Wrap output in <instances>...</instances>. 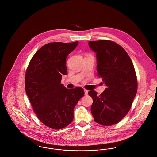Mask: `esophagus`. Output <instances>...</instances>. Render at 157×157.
Masks as SVG:
<instances>
[{"label":"esophagus","mask_w":157,"mask_h":157,"mask_svg":"<svg viewBox=\"0 0 157 157\" xmlns=\"http://www.w3.org/2000/svg\"><path fill=\"white\" fill-rule=\"evenodd\" d=\"M84 94H86V95H87V94H88L89 90H86V89H84Z\"/></svg>","instance_id":"1"}]
</instances>
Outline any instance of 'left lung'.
Returning <instances> with one entry per match:
<instances>
[{"label": "left lung", "instance_id": "8db88e82", "mask_svg": "<svg viewBox=\"0 0 157 157\" xmlns=\"http://www.w3.org/2000/svg\"><path fill=\"white\" fill-rule=\"evenodd\" d=\"M89 45L96 53L98 76L106 86L100 95L89 92L93 99L91 112L97 123L113 125L128 112L136 94L135 68L125 50L117 43L102 40L89 41Z\"/></svg>", "mask_w": 157, "mask_h": 157}]
</instances>
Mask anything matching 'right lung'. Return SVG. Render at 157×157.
Segmentation results:
<instances>
[{"label":"right lung","instance_id":"right-lung-1","mask_svg":"<svg viewBox=\"0 0 157 157\" xmlns=\"http://www.w3.org/2000/svg\"><path fill=\"white\" fill-rule=\"evenodd\" d=\"M78 45L52 42L34 54L25 78L26 94L39 120L53 129H61L73 120V110L84 96L81 87L68 89L61 84L67 74L66 58Z\"/></svg>","mask_w":157,"mask_h":157}]
</instances>
